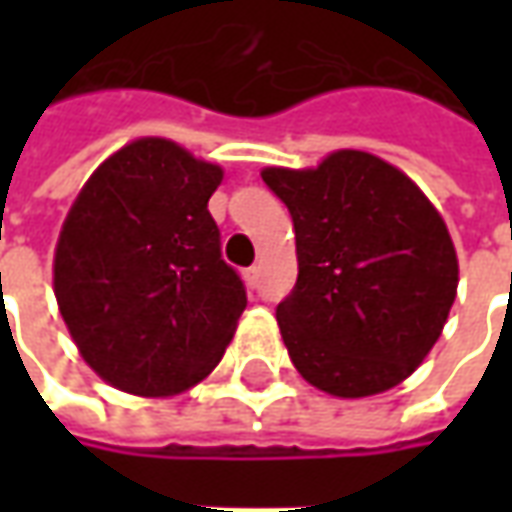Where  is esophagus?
Here are the masks:
<instances>
[{"instance_id": "esophagus-1", "label": "esophagus", "mask_w": 512, "mask_h": 512, "mask_svg": "<svg viewBox=\"0 0 512 512\" xmlns=\"http://www.w3.org/2000/svg\"><path fill=\"white\" fill-rule=\"evenodd\" d=\"M246 285H249V288H257V285H260V266H252V268H246Z\"/></svg>"}]
</instances>
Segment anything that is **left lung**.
<instances>
[{"instance_id": "1", "label": "left lung", "mask_w": 512, "mask_h": 512, "mask_svg": "<svg viewBox=\"0 0 512 512\" xmlns=\"http://www.w3.org/2000/svg\"><path fill=\"white\" fill-rule=\"evenodd\" d=\"M288 205L299 279L277 323L301 378L334 397L397 386L430 354L458 290L447 224L414 180L337 150L315 169H263Z\"/></svg>"}]
</instances>
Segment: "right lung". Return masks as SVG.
<instances>
[{
  "mask_svg": "<svg viewBox=\"0 0 512 512\" xmlns=\"http://www.w3.org/2000/svg\"><path fill=\"white\" fill-rule=\"evenodd\" d=\"M222 167L169 139L120 147L84 183L54 252V296L106 384L178 395L219 365L246 307L208 200Z\"/></svg>",
  "mask_w": 512,
  "mask_h": 512,
  "instance_id": "1",
  "label": "right lung"
}]
</instances>
